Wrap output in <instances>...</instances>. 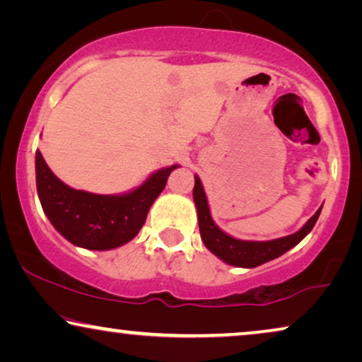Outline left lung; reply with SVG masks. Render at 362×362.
I'll return each instance as SVG.
<instances>
[{"mask_svg": "<svg viewBox=\"0 0 362 362\" xmlns=\"http://www.w3.org/2000/svg\"><path fill=\"white\" fill-rule=\"evenodd\" d=\"M192 197H194L201 239L204 242V245L216 257L224 260L226 264L234 267H244V269H254V267H259L262 264H265V262L274 260L276 257L284 255L285 252H288L291 247H295L300 240H303L305 237L310 234V230L313 229V226L316 224V221H318L320 217L321 207H323L321 206L320 209L315 212V216L311 217L298 232H295V234L280 237V239L275 240L257 242L234 239V237L226 234L224 230H221L219 227L216 226V222L212 221L209 204H207V197L199 176H194Z\"/></svg>", "mask_w": 362, "mask_h": 362, "instance_id": "obj_1", "label": "left lung"}]
</instances>
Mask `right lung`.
Returning a JSON list of instances; mask_svg holds the SVG:
<instances>
[{"instance_id": "add662e5", "label": "right lung", "mask_w": 362, "mask_h": 362, "mask_svg": "<svg viewBox=\"0 0 362 362\" xmlns=\"http://www.w3.org/2000/svg\"><path fill=\"white\" fill-rule=\"evenodd\" d=\"M177 165L163 168L125 194H93L64 185L36 151V186L47 219L62 237L88 250H110L130 242Z\"/></svg>"}]
</instances>
